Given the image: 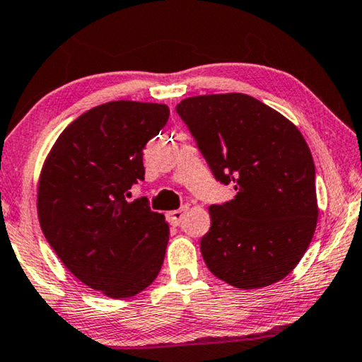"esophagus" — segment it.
Returning <instances> with one entry per match:
<instances>
[{
    "label": "esophagus",
    "instance_id": "obj_1",
    "mask_svg": "<svg viewBox=\"0 0 362 362\" xmlns=\"http://www.w3.org/2000/svg\"><path fill=\"white\" fill-rule=\"evenodd\" d=\"M186 212H187V206L181 207V209H176V211H171V212H168V218H170V222H171L173 225H180V223L182 222V218H185Z\"/></svg>",
    "mask_w": 362,
    "mask_h": 362
}]
</instances>
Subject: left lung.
I'll return each instance as SVG.
<instances>
[{"label":"left lung","mask_w":362,"mask_h":362,"mask_svg":"<svg viewBox=\"0 0 362 362\" xmlns=\"http://www.w3.org/2000/svg\"><path fill=\"white\" fill-rule=\"evenodd\" d=\"M209 168L237 191L209 209L201 253L214 276L258 289L284 279L312 242L318 207L310 148L291 120L242 93L176 106Z\"/></svg>","instance_id":"8db88e82"}]
</instances>
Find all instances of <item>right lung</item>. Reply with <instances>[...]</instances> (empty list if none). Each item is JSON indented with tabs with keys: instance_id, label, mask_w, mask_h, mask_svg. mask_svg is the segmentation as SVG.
<instances>
[{
	"instance_id": "right-lung-1",
	"label": "right lung",
	"mask_w": 362,
	"mask_h": 362,
	"mask_svg": "<svg viewBox=\"0 0 362 362\" xmlns=\"http://www.w3.org/2000/svg\"><path fill=\"white\" fill-rule=\"evenodd\" d=\"M168 117L165 104H101L68 125L42 168L37 212L47 242L73 276L107 297L139 294L163 264L165 216L144 197H127L145 180L146 142Z\"/></svg>"
}]
</instances>
